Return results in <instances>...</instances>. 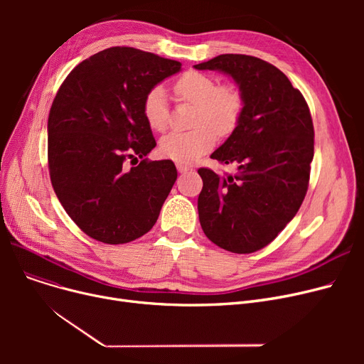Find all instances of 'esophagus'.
Here are the masks:
<instances>
[{"instance_id": "1", "label": "esophagus", "mask_w": 364, "mask_h": 364, "mask_svg": "<svg viewBox=\"0 0 364 364\" xmlns=\"http://www.w3.org/2000/svg\"><path fill=\"white\" fill-rule=\"evenodd\" d=\"M177 169H178V172H181V174H183V172H187V171H190V169H192V168H190L188 165H186V164H177Z\"/></svg>"}]
</instances>
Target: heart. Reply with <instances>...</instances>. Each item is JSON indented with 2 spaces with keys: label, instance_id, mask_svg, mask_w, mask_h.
Masks as SVG:
<instances>
[{
  "label": "heart",
  "instance_id": "1",
  "mask_svg": "<svg viewBox=\"0 0 364 364\" xmlns=\"http://www.w3.org/2000/svg\"><path fill=\"white\" fill-rule=\"evenodd\" d=\"M174 92L181 102L196 106L190 131L169 132L161 140L159 150L168 159L190 164L213 149L218 136L232 134L243 114V95L232 84H218L213 76L188 70L174 82ZM147 125L162 132L168 127L169 107L165 90L159 85L147 91L143 100Z\"/></svg>",
  "mask_w": 364,
  "mask_h": 364
}]
</instances>
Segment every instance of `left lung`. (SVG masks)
<instances>
[{
    "label": "left lung",
    "mask_w": 364,
    "mask_h": 364,
    "mask_svg": "<svg viewBox=\"0 0 364 364\" xmlns=\"http://www.w3.org/2000/svg\"><path fill=\"white\" fill-rule=\"evenodd\" d=\"M230 75L243 95L239 125L213 155L237 174L199 168L202 230L225 251L251 254L273 242L298 213L310 181L314 128L307 102L282 70L258 57L221 54L195 65Z\"/></svg>",
    "instance_id": "left-lung-1"
}]
</instances>
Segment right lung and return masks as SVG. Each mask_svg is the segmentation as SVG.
Wrapping results in <instances>:
<instances>
[{
	"mask_svg": "<svg viewBox=\"0 0 364 364\" xmlns=\"http://www.w3.org/2000/svg\"><path fill=\"white\" fill-rule=\"evenodd\" d=\"M180 70L177 60L112 47L75 66L57 91L47 127L50 178L68 215L90 237L121 245L155 225L177 168L146 158L156 141L143 100ZM139 157L136 167L124 165Z\"/></svg>",
	"mask_w": 364,
	"mask_h": 364,
	"instance_id": "obj_1",
	"label": "right lung"
}]
</instances>
